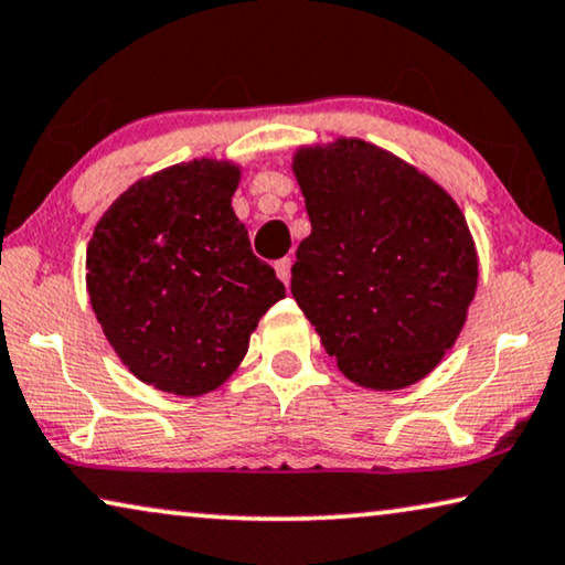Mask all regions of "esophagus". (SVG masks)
<instances>
[{"instance_id": "1", "label": "esophagus", "mask_w": 565, "mask_h": 565, "mask_svg": "<svg viewBox=\"0 0 565 565\" xmlns=\"http://www.w3.org/2000/svg\"><path fill=\"white\" fill-rule=\"evenodd\" d=\"M290 267H292V259L290 257H282V259H277V263H275V273H277V277H280L285 285L290 282Z\"/></svg>"}]
</instances>
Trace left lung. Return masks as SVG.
I'll list each match as a JSON object with an SVG mask.
<instances>
[{
	"label": "left lung",
	"mask_w": 565,
	"mask_h": 565,
	"mask_svg": "<svg viewBox=\"0 0 565 565\" xmlns=\"http://www.w3.org/2000/svg\"><path fill=\"white\" fill-rule=\"evenodd\" d=\"M292 170L310 234L290 290L351 382L399 390L454 347L477 290V249L451 195L387 150L339 140Z\"/></svg>",
	"instance_id": "1"
}]
</instances>
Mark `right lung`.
Wrapping results in <instances>:
<instances>
[{
  "label": "right lung",
  "mask_w": 565,
  "mask_h": 565,
  "mask_svg": "<svg viewBox=\"0 0 565 565\" xmlns=\"http://www.w3.org/2000/svg\"><path fill=\"white\" fill-rule=\"evenodd\" d=\"M236 183L239 168L206 158L160 170L121 193L88 242L86 285L106 339L162 392L216 390L285 298L234 214Z\"/></svg>",
  "instance_id": "add662e5"
}]
</instances>
